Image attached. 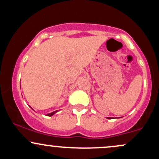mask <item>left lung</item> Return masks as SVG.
Instances as JSON below:
<instances>
[{"label":"left lung","mask_w":159,"mask_h":159,"mask_svg":"<svg viewBox=\"0 0 159 159\" xmlns=\"http://www.w3.org/2000/svg\"><path fill=\"white\" fill-rule=\"evenodd\" d=\"M107 119H111V117H107Z\"/></svg>","instance_id":"obj_1"}]
</instances>
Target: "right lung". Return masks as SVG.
Instances as JSON below:
<instances>
[{"label":"right lung","mask_w":159,"mask_h":159,"mask_svg":"<svg viewBox=\"0 0 159 159\" xmlns=\"http://www.w3.org/2000/svg\"><path fill=\"white\" fill-rule=\"evenodd\" d=\"M57 111H54V112H52V113H50V114H47V116H52V115H54V114H55V113H57Z\"/></svg>","instance_id":"obj_1"}]
</instances>
